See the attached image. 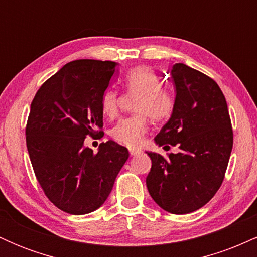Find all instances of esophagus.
Masks as SVG:
<instances>
[{
    "mask_svg": "<svg viewBox=\"0 0 257 257\" xmlns=\"http://www.w3.org/2000/svg\"><path fill=\"white\" fill-rule=\"evenodd\" d=\"M129 153H131V156H138V155H140V153H141V150L131 149V150H129Z\"/></svg>",
    "mask_w": 257,
    "mask_h": 257,
    "instance_id": "1",
    "label": "esophagus"
}]
</instances>
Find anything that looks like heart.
Segmentation results:
<instances>
[{
    "instance_id": "1",
    "label": "heart",
    "mask_w": 257,
    "mask_h": 257,
    "mask_svg": "<svg viewBox=\"0 0 257 257\" xmlns=\"http://www.w3.org/2000/svg\"><path fill=\"white\" fill-rule=\"evenodd\" d=\"M124 87L128 93L140 98L135 104L137 116L126 117L112 128L111 137L128 147H138L143 143L147 132V116L158 122L168 118L174 110V96L163 89V82L152 67L137 66L129 70L124 77ZM101 112L112 118L118 112V91L108 88L101 96Z\"/></svg>"
}]
</instances>
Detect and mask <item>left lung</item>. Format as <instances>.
Here are the masks:
<instances>
[{
  "mask_svg": "<svg viewBox=\"0 0 257 257\" xmlns=\"http://www.w3.org/2000/svg\"><path fill=\"white\" fill-rule=\"evenodd\" d=\"M175 101L172 116L156 144L179 146L168 158L147 152L152 162L146 186L152 199L168 213L198 210L222 184L233 146L225 95L213 78L187 65H173ZM169 147V146H168Z\"/></svg>",
  "mask_w": 257,
  "mask_h": 257,
  "instance_id": "8db88e82",
  "label": "left lung"
}]
</instances>
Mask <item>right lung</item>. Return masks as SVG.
Here are the masks:
<instances>
[{
	"instance_id": "add662e5",
	"label": "right lung",
	"mask_w": 257,
	"mask_h": 257,
	"mask_svg": "<svg viewBox=\"0 0 257 257\" xmlns=\"http://www.w3.org/2000/svg\"><path fill=\"white\" fill-rule=\"evenodd\" d=\"M116 66L93 59L67 63L31 102L26 146L32 168L48 199L67 214H88L104 204L129 157L128 149L112 140L98 153L84 146L87 135L102 128L100 102Z\"/></svg>"
}]
</instances>
